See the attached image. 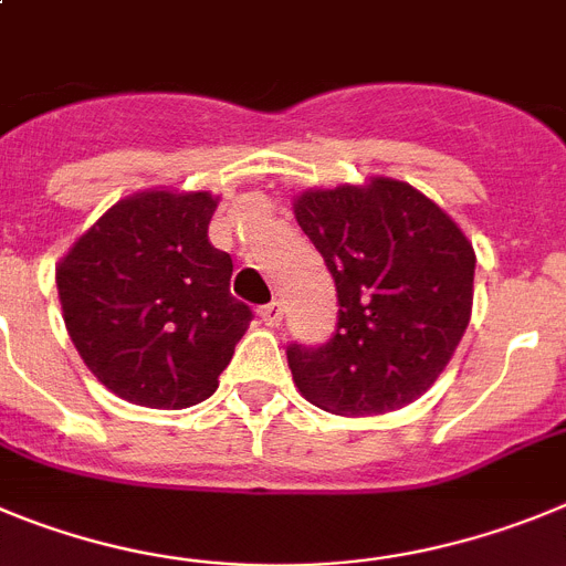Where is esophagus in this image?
Instances as JSON below:
<instances>
[{"mask_svg":"<svg viewBox=\"0 0 566 566\" xmlns=\"http://www.w3.org/2000/svg\"><path fill=\"white\" fill-rule=\"evenodd\" d=\"M259 315H262V321L268 324V327H279L284 318V304L282 302H271L264 304L262 310H259Z\"/></svg>","mask_w":566,"mask_h":566,"instance_id":"esophagus-1","label":"esophagus"}]
</instances>
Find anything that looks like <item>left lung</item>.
<instances>
[{"label":"left lung","instance_id":"1","mask_svg":"<svg viewBox=\"0 0 566 566\" xmlns=\"http://www.w3.org/2000/svg\"><path fill=\"white\" fill-rule=\"evenodd\" d=\"M295 220L324 256L338 324L324 344L287 346L293 380L333 415H384L429 389L471 318V242L409 182L307 191Z\"/></svg>","mask_w":566,"mask_h":566}]
</instances>
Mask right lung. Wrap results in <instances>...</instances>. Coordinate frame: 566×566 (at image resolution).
Listing matches in <instances>:
<instances>
[{
	"mask_svg": "<svg viewBox=\"0 0 566 566\" xmlns=\"http://www.w3.org/2000/svg\"><path fill=\"white\" fill-rule=\"evenodd\" d=\"M208 191L120 200L61 259L64 324L95 378L149 409H188L220 386L253 310L208 242Z\"/></svg>",
	"mask_w": 566,
	"mask_h": 566,
	"instance_id": "1",
	"label": "right lung"
}]
</instances>
